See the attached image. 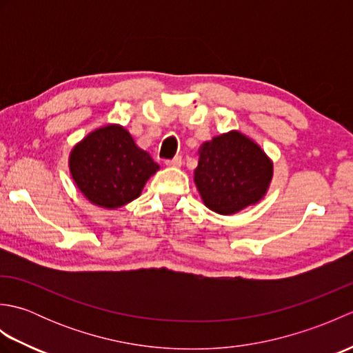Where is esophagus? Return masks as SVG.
Returning <instances> with one entry per match:
<instances>
[{
    "label": "esophagus",
    "mask_w": 353,
    "mask_h": 353,
    "mask_svg": "<svg viewBox=\"0 0 353 353\" xmlns=\"http://www.w3.org/2000/svg\"><path fill=\"white\" fill-rule=\"evenodd\" d=\"M182 162H183V161H182L181 156H176V157H172V159L165 161V163H167L168 167H181Z\"/></svg>",
    "instance_id": "34e87169"
}]
</instances>
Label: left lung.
I'll return each mask as SVG.
<instances>
[{"instance_id": "obj_1", "label": "left lung", "mask_w": 353, "mask_h": 353, "mask_svg": "<svg viewBox=\"0 0 353 353\" xmlns=\"http://www.w3.org/2000/svg\"><path fill=\"white\" fill-rule=\"evenodd\" d=\"M194 174L205 205L230 215L262 199L272 181L273 165L252 139L230 132L205 142Z\"/></svg>"}]
</instances>
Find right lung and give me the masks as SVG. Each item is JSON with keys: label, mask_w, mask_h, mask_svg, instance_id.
Instances as JSON below:
<instances>
[{"label": "right lung", "mask_w": 353, "mask_h": 353, "mask_svg": "<svg viewBox=\"0 0 353 353\" xmlns=\"http://www.w3.org/2000/svg\"><path fill=\"white\" fill-rule=\"evenodd\" d=\"M70 167L80 191L103 208H119L139 197L150 176L159 170L152 156L134 144L119 125L92 132L74 147Z\"/></svg>", "instance_id": "add662e5"}]
</instances>
